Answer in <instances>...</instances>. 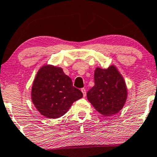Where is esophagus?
Returning a JSON list of instances; mask_svg holds the SVG:
<instances>
[{
    "instance_id": "esophagus-1",
    "label": "esophagus",
    "mask_w": 157,
    "mask_h": 157,
    "mask_svg": "<svg viewBox=\"0 0 157 157\" xmlns=\"http://www.w3.org/2000/svg\"><path fill=\"white\" fill-rule=\"evenodd\" d=\"M81 92H82V93H83V97H86V92L85 89H84V88L81 89Z\"/></svg>"
}]
</instances>
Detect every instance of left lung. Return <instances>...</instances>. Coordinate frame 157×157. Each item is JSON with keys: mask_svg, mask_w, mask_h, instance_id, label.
Segmentation results:
<instances>
[{"mask_svg": "<svg viewBox=\"0 0 157 157\" xmlns=\"http://www.w3.org/2000/svg\"><path fill=\"white\" fill-rule=\"evenodd\" d=\"M95 86L87 92V98L103 116L117 113L126 104L128 90L123 77L115 65L103 69L97 67L94 74Z\"/></svg>", "mask_w": 157, "mask_h": 157, "instance_id": "8db88e82", "label": "left lung"}]
</instances>
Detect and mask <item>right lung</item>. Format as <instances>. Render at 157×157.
Wrapping results in <instances>:
<instances>
[{
    "label": "right lung",
    "mask_w": 157,
    "mask_h": 157,
    "mask_svg": "<svg viewBox=\"0 0 157 157\" xmlns=\"http://www.w3.org/2000/svg\"><path fill=\"white\" fill-rule=\"evenodd\" d=\"M31 101L42 116L56 119L67 113L72 104L83 97L62 67L44 65L33 81Z\"/></svg>",
    "instance_id": "1"
}]
</instances>
